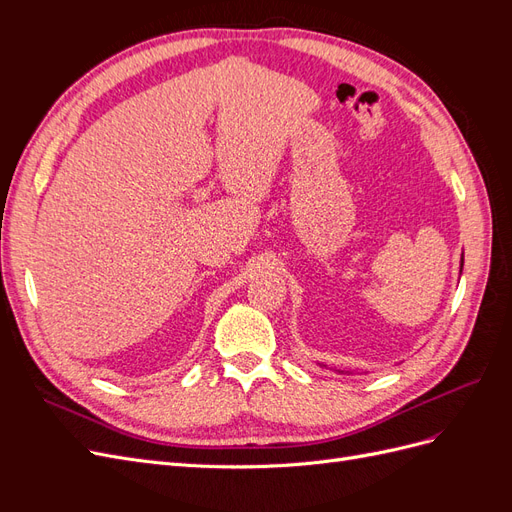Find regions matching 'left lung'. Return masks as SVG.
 <instances>
[{"instance_id": "obj_1", "label": "left lung", "mask_w": 512, "mask_h": 512, "mask_svg": "<svg viewBox=\"0 0 512 512\" xmlns=\"http://www.w3.org/2000/svg\"><path fill=\"white\" fill-rule=\"evenodd\" d=\"M461 267H463V258H461Z\"/></svg>"}]
</instances>
